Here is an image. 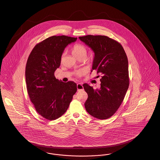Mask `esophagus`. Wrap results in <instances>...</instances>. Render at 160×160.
I'll use <instances>...</instances> for the list:
<instances>
[{
  "label": "esophagus",
  "instance_id": "esophagus-1",
  "mask_svg": "<svg viewBox=\"0 0 160 160\" xmlns=\"http://www.w3.org/2000/svg\"><path fill=\"white\" fill-rule=\"evenodd\" d=\"M77 88L78 91H80V90H83V85L81 83H78L77 84Z\"/></svg>",
  "mask_w": 160,
  "mask_h": 160
}]
</instances>
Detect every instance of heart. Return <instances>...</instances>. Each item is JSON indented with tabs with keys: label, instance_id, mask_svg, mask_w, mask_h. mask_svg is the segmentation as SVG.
Here are the masks:
<instances>
[{
	"label": "heart",
	"instance_id": "1",
	"mask_svg": "<svg viewBox=\"0 0 160 160\" xmlns=\"http://www.w3.org/2000/svg\"><path fill=\"white\" fill-rule=\"evenodd\" d=\"M87 48L85 46L82 44H76L72 48V53L77 59L82 58H86L87 55ZM83 74V71L80 70L77 72V76H82Z\"/></svg>",
	"mask_w": 160,
	"mask_h": 160
}]
</instances>
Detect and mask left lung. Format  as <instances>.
<instances>
[{
    "label": "left lung",
    "mask_w": 160,
    "mask_h": 160,
    "mask_svg": "<svg viewBox=\"0 0 160 160\" xmlns=\"http://www.w3.org/2000/svg\"><path fill=\"white\" fill-rule=\"evenodd\" d=\"M79 39L95 53L91 71L95 70L101 75L99 89H94L87 83L83 85L88 95L85 108L92 116L106 119L119 108L128 89L127 54L119 42L107 36L88 35Z\"/></svg>",
    "instance_id": "left-lung-1"
}]
</instances>
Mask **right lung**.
Listing matches in <instances>:
<instances>
[{
	"label": "right lung",
	"instance_id": "obj_1",
	"mask_svg": "<svg viewBox=\"0 0 160 160\" xmlns=\"http://www.w3.org/2000/svg\"><path fill=\"white\" fill-rule=\"evenodd\" d=\"M77 38L52 36L34 47L28 59L25 76L28 93L36 111L46 119L55 120L68 108L77 84L64 83L54 76L65 48Z\"/></svg>",
	"mask_w": 160,
	"mask_h": 160
}]
</instances>
